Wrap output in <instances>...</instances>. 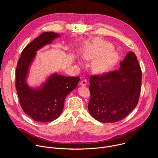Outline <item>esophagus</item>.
<instances>
[{
	"instance_id": "esophagus-1",
	"label": "esophagus",
	"mask_w": 158,
	"mask_h": 158,
	"mask_svg": "<svg viewBox=\"0 0 158 158\" xmlns=\"http://www.w3.org/2000/svg\"><path fill=\"white\" fill-rule=\"evenodd\" d=\"M87 84V80H85V79H84V80L81 81V82H80V84H81V85H83V86L86 85Z\"/></svg>"
}]
</instances>
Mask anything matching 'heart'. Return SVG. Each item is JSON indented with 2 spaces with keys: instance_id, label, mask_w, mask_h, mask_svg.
<instances>
[{
  "instance_id": "b5f03b06",
  "label": "heart",
  "mask_w": 158,
  "mask_h": 158,
  "mask_svg": "<svg viewBox=\"0 0 158 158\" xmlns=\"http://www.w3.org/2000/svg\"><path fill=\"white\" fill-rule=\"evenodd\" d=\"M111 49L112 46L110 44L101 39H95L88 45L83 52L82 57L87 60L94 59L99 56L94 61L93 68L96 72H104L109 68L116 57L115 52L110 51Z\"/></svg>"
}]
</instances>
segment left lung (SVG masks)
Listing matches in <instances>:
<instances>
[{"label":"left lung","instance_id":"8db88e82","mask_svg":"<svg viewBox=\"0 0 158 158\" xmlns=\"http://www.w3.org/2000/svg\"><path fill=\"white\" fill-rule=\"evenodd\" d=\"M142 73L136 56L127 53L118 71L91 76L89 113L97 121L116 123L126 117L138 104Z\"/></svg>","mask_w":158,"mask_h":158}]
</instances>
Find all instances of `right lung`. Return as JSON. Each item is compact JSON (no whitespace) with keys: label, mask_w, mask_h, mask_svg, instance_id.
I'll return each mask as SVG.
<instances>
[{"label":"right lung","mask_w":158,"mask_h":158,"mask_svg":"<svg viewBox=\"0 0 158 158\" xmlns=\"http://www.w3.org/2000/svg\"><path fill=\"white\" fill-rule=\"evenodd\" d=\"M59 36L53 32L41 34L22 51L17 65L15 87L20 104L24 112L37 122H51L59 117L66 96L76 88L80 80L77 77L54 73L39 88H32L27 84L26 78L36 52Z\"/></svg>","instance_id":"1"}]
</instances>
